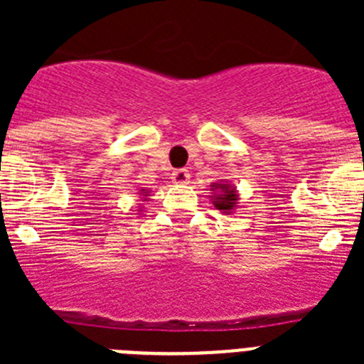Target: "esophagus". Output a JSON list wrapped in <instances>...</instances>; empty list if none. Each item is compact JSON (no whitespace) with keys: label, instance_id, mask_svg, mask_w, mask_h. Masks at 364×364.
Instances as JSON below:
<instances>
[{"label":"esophagus","instance_id":"1","mask_svg":"<svg viewBox=\"0 0 364 364\" xmlns=\"http://www.w3.org/2000/svg\"><path fill=\"white\" fill-rule=\"evenodd\" d=\"M171 178H173V182H175V184H188L189 173L186 171V169H176V171H173Z\"/></svg>","mask_w":364,"mask_h":364}]
</instances>
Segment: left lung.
Masks as SVG:
<instances>
[{
    "instance_id": "obj_1",
    "label": "left lung",
    "mask_w": 364,
    "mask_h": 364,
    "mask_svg": "<svg viewBox=\"0 0 364 364\" xmlns=\"http://www.w3.org/2000/svg\"><path fill=\"white\" fill-rule=\"evenodd\" d=\"M211 202L222 213L230 215L239 205V191L231 182H226V180L213 182L211 184Z\"/></svg>"
}]
</instances>
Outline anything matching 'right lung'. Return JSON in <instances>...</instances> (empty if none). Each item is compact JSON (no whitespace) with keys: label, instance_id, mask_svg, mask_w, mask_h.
Masks as SVG:
<instances>
[{"label":"right lung","instance_id":"obj_1","mask_svg":"<svg viewBox=\"0 0 364 364\" xmlns=\"http://www.w3.org/2000/svg\"><path fill=\"white\" fill-rule=\"evenodd\" d=\"M138 193H140V195H142L144 202H146V200H147V197H149V191H147V189H140V191H138ZM140 211H142V210H140Z\"/></svg>","mask_w":364,"mask_h":364}]
</instances>
